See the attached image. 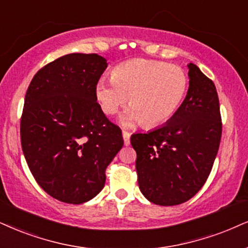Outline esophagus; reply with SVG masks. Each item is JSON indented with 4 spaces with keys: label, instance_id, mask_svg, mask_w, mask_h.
<instances>
[{
    "label": "esophagus",
    "instance_id": "esophagus-1",
    "mask_svg": "<svg viewBox=\"0 0 248 248\" xmlns=\"http://www.w3.org/2000/svg\"><path fill=\"white\" fill-rule=\"evenodd\" d=\"M123 139H124V145L125 146H129L130 145V133L127 131L123 130Z\"/></svg>",
    "mask_w": 248,
    "mask_h": 248
}]
</instances>
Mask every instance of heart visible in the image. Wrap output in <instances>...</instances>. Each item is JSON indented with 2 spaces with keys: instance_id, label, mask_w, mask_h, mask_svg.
Listing matches in <instances>:
<instances>
[{
  "instance_id": "b5f03b06",
  "label": "heart",
  "mask_w": 248,
  "mask_h": 248,
  "mask_svg": "<svg viewBox=\"0 0 248 248\" xmlns=\"http://www.w3.org/2000/svg\"><path fill=\"white\" fill-rule=\"evenodd\" d=\"M110 78L101 79L95 87L103 112L116 114L129 97L131 108L122 116V123L141 122L146 127L157 126L172 117L188 86L187 76L179 66L142 59L118 64Z\"/></svg>"
}]
</instances>
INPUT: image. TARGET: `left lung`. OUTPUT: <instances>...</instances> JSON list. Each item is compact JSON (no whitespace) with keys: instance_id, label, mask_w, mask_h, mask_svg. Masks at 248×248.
Instances as JSON below:
<instances>
[{"instance_id":"obj_1","label":"left lung","mask_w":248,"mask_h":248,"mask_svg":"<svg viewBox=\"0 0 248 248\" xmlns=\"http://www.w3.org/2000/svg\"><path fill=\"white\" fill-rule=\"evenodd\" d=\"M185 100L166 125L131 136L141 193L151 202L175 206L200 191L217 155L222 122L214 82L193 63Z\"/></svg>"}]
</instances>
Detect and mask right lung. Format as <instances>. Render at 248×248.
Listing matches in <instances>:
<instances>
[{
  "label": "right lung",
  "instance_id": "obj_1",
  "mask_svg": "<svg viewBox=\"0 0 248 248\" xmlns=\"http://www.w3.org/2000/svg\"><path fill=\"white\" fill-rule=\"evenodd\" d=\"M107 66L97 54H69L40 69L27 88L24 156L36 183L62 202L80 204L99 194L107 167L123 147L122 130L96 102Z\"/></svg>",
  "mask_w": 248,
  "mask_h": 248
}]
</instances>
